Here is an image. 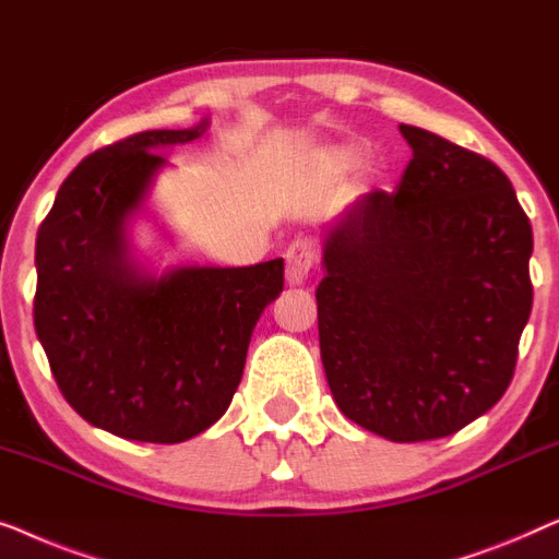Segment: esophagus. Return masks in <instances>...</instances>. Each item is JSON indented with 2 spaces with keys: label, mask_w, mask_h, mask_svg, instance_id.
<instances>
[{
  "label": "esophagus",
  "mask_w": 559,
  "mask_h": 559,
  "mask_svg": "<svg viewBox=\"0 0 559 559\" xmlns=\"http://www.w3.org/2000/svg\"><path fill=\"white\" fill-rule=\"evenodd\" d=\"M313 246L309 240H296L290 242L286 250V281L290 286H298L309 278V273L313 269Z\"/></svg>",
  "instance_id": "34e87169"
}]
</instances>
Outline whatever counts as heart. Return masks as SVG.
<instances>
[{"instance_id": "obj_1", "label": "heart", "mask_w": 559, "mask_h": 559, "mask_svg": "<svg viewBox=\"0 0 559 559\" xmlns=\"http://www.w3.org/2000/svg\"><path fill=\"white\" fill-rule=\"evenodd\" d=\"M340 159H342L344 164H347V162H349V156H347V154H342V156H340Z\"/></svg>"}]
</instances>
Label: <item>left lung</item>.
Instances as JSON below:
<instances>
[{"instance_id": "obj_1", "label": "left lung", "mask_w": 559, "mask_h": 559, "mask_svg": "<svg viewBox=\"0 0 559 559\" xmlns=\"http://www.w3.org/2000/svg\"><path fill=\"white\" fill-rule=\"evenodd\" d=\"M413 159L324 240L319 347L340 411L415 443L451 436L504 395L532 311V225L486 156L400 123Z\"/></svg>"}]
</instances>
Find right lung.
I'll list each match as a JSON object with an SVG mask.
<instances>
[{
  "mask_svg": "<svg viewBox=\"0 0 559 559\" xmlns=\"http://www.w3.org/2000/svg\"><path fill=\"white\" fill-rule=\"evenodd\" d=\"M207 126L141 131L85 156L37 230V340L70 407L119 438L182 443L223 418L255 321L283 290V258L159 278L129 258L126 219L167 164L156 152Z\"/></svg>",
  "mask_w": 559,
  "mask_h": 559,
  "instance_id": "right-lung-1",
  "label": "right lung"
}]
</instances>
